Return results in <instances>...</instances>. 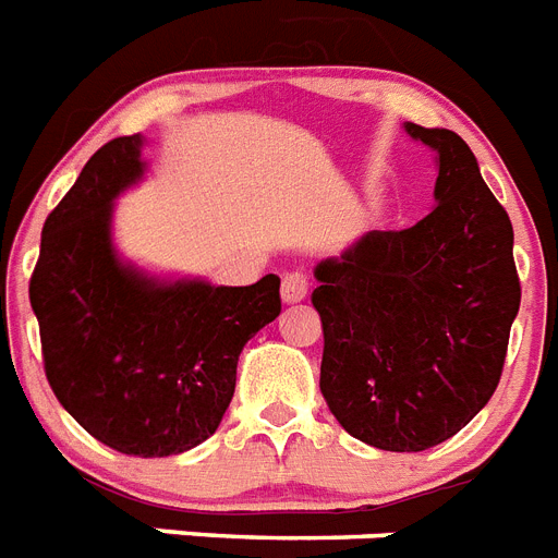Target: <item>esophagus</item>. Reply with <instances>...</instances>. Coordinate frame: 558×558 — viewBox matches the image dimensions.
<instances>
[{
  "mask_svg": "<svg viewBox=\"0 0 558 558\" xmlns=\"http://www.w3.org/2000/svg\"><path fill=\"white\" fill-rule=\"evenodd\" d=\"M307 299V276L304 274H288L282 279V302L299 304Z\"/></svg>",
  "mask_w": 558,
  "mask_h": 558,
  "instance_id": "34e87169",
  "label": "esophagus"
}]
</instances>
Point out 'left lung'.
<instances>
[{
  "mask_svg": "<svg viewBox=\"0 0 558 558\" xmlns=\"http://www.w3.org/2000/svg\"><path fill=\"white\" fill-rule=\"evenodd\" d=\"M403 130L435 151V208L407 231H366L313 270L322 395L352 437L384 451L432 449L492 401L519 313L511 220L469 143Z\"/></svg>",
  "mask_w": 558,
  "mask_h": 558,
  "instance_id": "left-lung-1",
  "label": "left lung"
}]
</instances>
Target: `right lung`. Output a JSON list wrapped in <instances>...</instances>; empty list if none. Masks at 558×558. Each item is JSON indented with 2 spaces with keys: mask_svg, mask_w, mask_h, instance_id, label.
<instances>
[{
  "mask_svg": "<svg viewBox=\"0 0 558 558\" xmlns=\"http://www.w3.org/2000/svg\"><path fill=\"white\" fill-rule=\"evenodd\" d=\"M143 146V135L101 146L47 217L31 307L61 407L109 449L169 457L217 432L242 347L282 302L274 274L226 288L118 254L116 199L149 169Z\"/></svg>",
  "mask_w": 558,
  "mask_h": 558,
  "instance_id": "1",
  "label": "right lung"
}]
</instances>
